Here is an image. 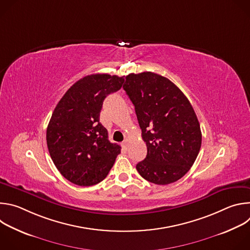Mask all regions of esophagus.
I'll return each instance as SVG.
<instances>
[{"mask_svg": "<svg viewBox=\"0 0 250 250\" xmlns=\"http://www.w3.org/2000/svg\"><path fill=\"white\" fill-rule=\"evenodd\" d=\"M122 146H123V148H124V149H125V150L127 149V141H126V140H125V141L123 142V144H122Z\"/></svg>", "mask_w": 250, "mask_h": 250, "instance_id": "obj_1", "label": "esophagus"}]
</instances>
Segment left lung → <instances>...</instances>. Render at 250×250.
Masks as SVG:
<instances>
[{"instance_id": "left-lung-1", "label": "left lung", "mask_w": 250, "mask_h": 250, "mask_svg": "<svg viewBox=\"0 0 250 250\" xmlns=\"http://www.w3.org/2000/svg\"><path fill=\"white\" fill-rule=\"evenodd\" d=\"M123 88L134 105L147 147L136 170L157 185L181 179L202 145L200 124L189 100L169 79L152 72L128 74Z\"/></svg>"}]
</instances>
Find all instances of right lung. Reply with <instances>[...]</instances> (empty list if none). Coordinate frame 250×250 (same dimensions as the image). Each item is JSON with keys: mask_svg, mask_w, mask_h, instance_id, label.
<instances>
[{"mask_svg": "<svg viewBox=\"0 0 250 250\" xmlns=\"http://www.w3.org/2000/svg\"><path fill=\"white\" fill-rule=\"evenodd\" d=\"M124 82V76H85L55 106L46 129L47 147L58 171L73 184L100 183L121 153V146L111 144L108 130L100 123V113L105 97L119 91Z\"/></svg>", "mask_w": 250, "mask_h": 250, "instance_id": "add662e5", "label": "right lung"}]
</instances>
